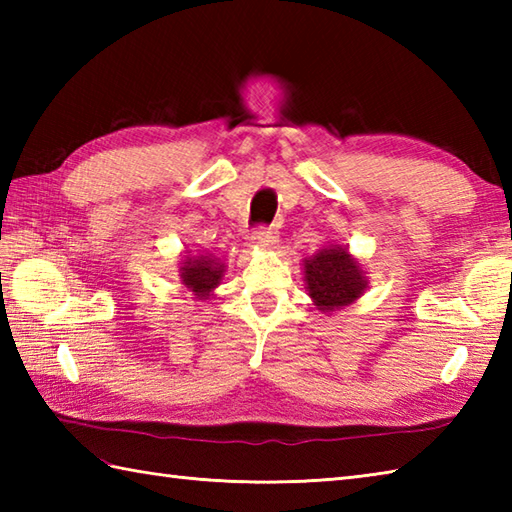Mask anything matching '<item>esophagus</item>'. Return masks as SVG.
<instances>
[{"label":"esophagus","mask_w":512,"mask_h":512,"mask_svg":"<svg viewBox=\"0 0 512 512\" xmlns=\"http://www.w3.org/2000/svg\"><path fill=\"white\" fill-rule=\"evenodd\" d=\"M279 242V231L273 226H259L253 233V244L257 248H273Z\"/></svg>","instance_id":"obj_1"}]
</instances>
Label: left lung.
<instances>
[{
    "instance_id": "left-lung-1",
    "label": "left lung",
    "mask_w": 512,
    "mask_h": 512,
    "mask_svg": "<svg viewBox=\"0 0 512 512\" xmlns=\"http://www.w3.org/2000/svg\"><path fill=\"white\" fill-rule=\"evenodd\" d=\"M303 273L314 306L328 314L350 306L367 288L361 264L339 244L321 248L317 255L303 259Z\"/></svg>"
}]
</instances>
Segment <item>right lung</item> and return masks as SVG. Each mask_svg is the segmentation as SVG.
<instances>
[{
  "label": "right lung",
  "instance_id": "right-lung-1",
  "mask_svg": "<svg viewBox=\"0 0 512 512\" xmlns=\"http://www.w3.org/2000/svg\"><path fill=\"white\" fill-rule=\"evenodd\" d=\"M224 277V264L217 262V257L211 255H198V257H184L180 266V279L187 286L195 299H209L211 292L220 286Z\"/></svg>",
  "mask_w": 512,
  "mask_h": 512
}]
</instances>
